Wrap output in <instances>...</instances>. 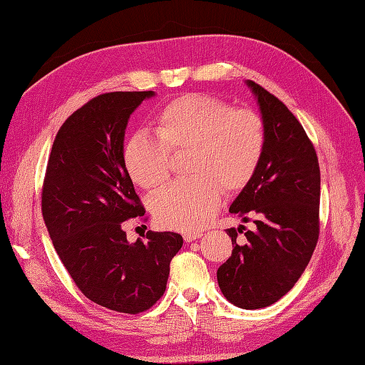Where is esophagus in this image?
Wrapping results in <instances>:
<instances>
[{
	"label": "esophagus",
	"mask_w": 365,
	"mask_h": 365,
	"mask_svg": "<svg viewBox=\"0 0 365 365\" xmlns=\"http://www.w3.org/2000/svg\"><path fill=\"white\" fill-rule=\"evenodd\" d=\"M182 237H184V240H185V242L190 243V242L196 240V238H200V237H202V232H185Z\"/></svg>",
	"instance_id": "obj_1"
}]
</instances>
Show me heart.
I'll return each instance as SVG.
<instances>
[{
	"instance_id": "heart-1",
	"label": "heart",
	"mask_w": 365,
	"mask_h": 365,
	"mask_svg": "<svg viewBox=\"0 0 365 365\" xmlns=\"http://www.w3.org/2000/svg\"><path fill=\"white\" fill-rule=\"evenodd\" d=\"M184 149L187 172L195 177L160 188L149 208L163 228L197 231L219 210L222 187L238 190L252 180L266 149V127L250 108L207 93L182 95L160 108L157 133L131 135L125 166L135 184L155 188L169 177L170 150Z\"/></svg>"
}]
</instances>
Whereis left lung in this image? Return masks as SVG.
<instances>
[{
	"mask_svg": "<svg viewBox=\"0 0 365 365\" xmlns=\"http://www.w3.org/2000/svg\"><path fill=\"white\" fill-rule=\"evenodd\" d=\"M266 127L259 166L230 207L255 231L226 230L232 254L217 270L223 296L238 308H266L294 287L319 242L320 168L312 142L278 98L254 81Z\"/></svg>",
	"mask_w": 365,
	"mask_h": 365,
	"instance_id": "8db88e82",
	"label": "left lung"
}]
</instances>
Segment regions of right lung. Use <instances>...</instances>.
<instances>
[{
  "label": "right lung",
  "instance_id": "add662e5",
  "mask_svg": "<svg viewBox=\"0 0 365 365\" xmlns=\"http://www.w3.org/2000/svg\"><path fill=\"white\" fill-rule=\"evenodd\" d=\"M148 92L92 98L61 125L48 158L42 216L81 293L104 308L139 314L165 294L177 232L148 231L130 245L125 220L145 216L123 160L125 128ZM146 220V219H145Z\"/></svg>",
  "mask_w": 365,
  "mask_h": 365
}]
</instances>
